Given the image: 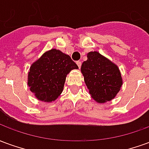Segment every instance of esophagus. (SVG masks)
<instances>
[{"label":"esophagus","mask_w":149,"mask_h":149,"mask_svg":"<svg viewBox=\"0 0 149 149\" xmlns=\"http://www.w3.org/2000/svg\"><path fill=\"white\" fill-rule=\"evenodd\" d=\"M77 65H78V67H79V68H81V61H77Z\"/></svg>","instance_id":"obj_1"}]
</instances>
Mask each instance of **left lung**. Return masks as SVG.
<instances>
[{"mask_svg":"<svg viewBox=\"0 0 149 149\" xmlns=\"http://www.w3.org/2000/svg\"><path fill=\"white\" fill-rule=\"evenodd\" d=\"M87 56L81 65V72L89 93L99 103L111 100L122 85L118 67L99 52H88Z\"/></svg>","mask_w":149,"mask_h":149,"instance_id":"8db88e82","label":"left lung"}]
</instances>
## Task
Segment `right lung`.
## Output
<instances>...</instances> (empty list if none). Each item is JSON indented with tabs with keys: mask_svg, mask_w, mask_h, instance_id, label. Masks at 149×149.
<instances>
[{
	"mask_svg": "<svg viewBox=\"0 0 149 149\" xmlns=\"http://www.w3.org/2000/svg\"><path fill=\"white\" fill-rule=\"evenodd\" d=\"M78 66L60 50L51 49L30 67L28 85L37 99L51 102L62 93L66 76Z\"/></svg>",
	"mask_w": 149,
	"mask_h": 149,
	"instance_id": "1",
	"label": "right lung"
}]
</instances>
